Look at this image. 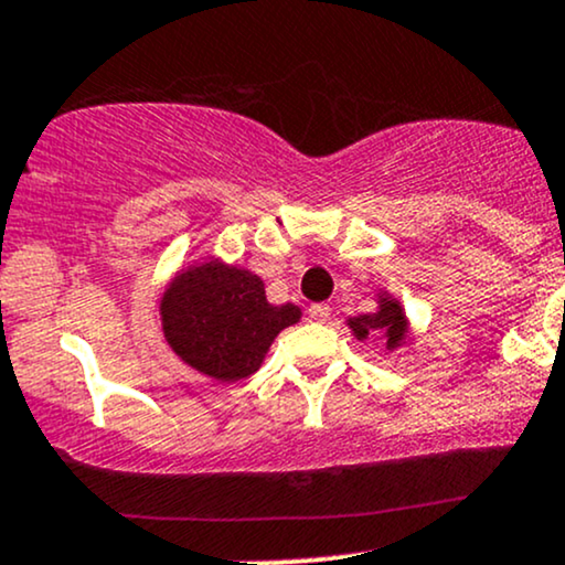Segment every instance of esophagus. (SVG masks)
I'll list each match as a JSON object with an SVG mask.
<instances>
[{
    "instance_id": "obj_1",
    "label": "esophagus",
    "mask_w": 565,
    "mask_h": 565,
    "mask_svg": "<svg viewBox=\"0 0 565 565\" xmlns=\"http://www.w3.org/2000/svg\"><path fill=\"white\" fill-rule=\"evenodd\" d=\"M310 321H316V323H323V321H329L331 318V308L329 305H310Z\"/></svg>"
}]
</instances>
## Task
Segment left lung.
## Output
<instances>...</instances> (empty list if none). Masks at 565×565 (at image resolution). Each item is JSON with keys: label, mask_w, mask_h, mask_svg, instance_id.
<instances>
[{"label": "left lung", "mask_w": 565, "mask_h": 565, "mask_svg": "<svg viewBox=\"0 0 565 565\" xmlns=\"http://www.w3.org/2000/svg\"><path fill=\"white\" fill-rule=\"evenodd\" d=\"M348 326L358 342H365L371 337L382 339L386 352L399 350L403 344L411 342V323H407L405 308L399 300H394L390 291H379L376 312L348 318Z\"/></svg>", "instance_id": "1"}]
</instances>
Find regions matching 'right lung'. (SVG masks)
Masks as SVG:
<instances>
[{
  "label": "right lung",
  "instance_id": "right-lung-1",
  "mask_svg": "<svg viewBox=\"0 0 565 565\" xmlns=\"http://www.w3.org/2000/svg\"><path fill=\"white\" fill-rule=\"evenodd\" d=\"M297 305H270L263 278L217 257L186 265L160 297L168 348L215 382L253 376L274 339L300 321Z\"/></svg>",
  "mask_w": 565,
  "mask_h": 565
}]
</instances>
